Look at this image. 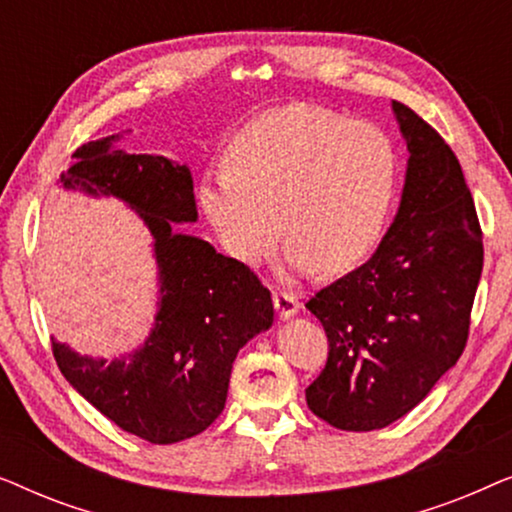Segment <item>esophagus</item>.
I'll return each instance as SVG.
<instances>
[{
	"label": "esophagus",
	"mask_w": 512,
	"mask_h": 512,
	"mask_svg": "<svg viewBox=\"0 0 512 512\" xmlns=\"http://www.w3.org/2000/svg\"><path fill=\"white\" fill-rule=\"evenodd\" d=\"M272 300H275V310L279 314V319H291L298 314V298L293 296V293H286V291H275L272 293Z\"/></svg>",
	"instance_id": "obj_1"
}]
</instances>
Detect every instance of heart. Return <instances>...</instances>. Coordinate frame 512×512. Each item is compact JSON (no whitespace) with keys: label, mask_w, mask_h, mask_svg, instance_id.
Here are the masks:
<instances>
[{"label":"heart","mask_w":512,"mask_h":512,"mask_svg":"<svg viewBox=\"0 0 512 512\" xmlns=\"http://www.w3.org/2000/svg\"><path fill=\"white\" fill-rule=\"evenodd\" d=\"M228 163L200 177V214L221 247L261 265L282 235L286 277L361 265L394 212L401 156L380 125L291 104L230 139Z\"/></svg>","instance_id":"b5f03b06"}]
</instances>
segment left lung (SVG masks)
I'll use <instances>...</instances> for the list:
<instances>
[{
	"mask_svg": "<svg viewBox=\"0 0 512 512\" xmlns=\"http://www.w3.org/2000/svg\"><path fill=\"white\" fill-rule=\"evenodd\" d=\"M408 144L401 205L361 268L305 307L324 326L328 361L307 408L342 431H373L424 401L466 347L482 275V233L457 156L401 102Z\"/></svg>",
	"mask_w": 512,
	"mask_h": 512,
	"instance_id": "1",
	"label": "left lung"
}]
</instances>
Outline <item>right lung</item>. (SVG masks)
<instances>
[{"label":"right lung","instance_id":"add662e5","mask_svg":"<svg viewBox=\"0 0 512 512\" xmlns=\"http://www.w3.org/2000/svg\"><path fill=\"white\" fill-rule=\"evenodd\" d=\"M114 137L76 149L60 177L65 191L116 198L151 235L158 303L142 345L114 361L79 354L53 338L65 380L123 431L153 445L193 438L221 415L233 361L275 321L270 291L247 265L181 233L198 221L188 165L128 153Z\"/></svg>","mask_w":512,"mask_h":512}]
</instances>
